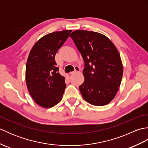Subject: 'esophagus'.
Masks as SVG:
<instances>
[{
    "label": "esophagus",
    "instance_id": "1",
    "mask_svg": "<svg viewBox=\"0 0 148 148\" xmlns=\"http://www.w3.org/2000/svg\"><path fill=\"white\" fill-rule=\"evenodd\" d=\"M79 71H80V68L78 67V66H76V67H75V71L73 72H71L70 74H73L74 73H76V72H79Z\"/></svg>",
    "mask_w": 148,
    "mask_h": 148
}]
</instances>
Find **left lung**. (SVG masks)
Masks as SVG:
<instances>
[{
    "label": "left lung",
    "mask_w": 148,
    "mask_h": 148,
    "mask_svg": "<svg viewBox=\"0 0 148 148\" xmlns=\"http://www.w3.org/2000/svg\"><path fill=\"white\" fill-rule=\"evenodd\" d=\"M70 37L84 62V81L79 86L83 98L93 106L108 104L118 92L123 72L117 48L106 36L92 31L76 30Z\"/></svg>",
    "instance_id": "1"
}]
</instances>
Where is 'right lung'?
<instances>
[{
  "label": "right lung",
  "mask_w": 148,
  "mask_h": 148,
  "mask_svg": "<svg viewBox=\"0 0 148 148\" xmlns=\"http://www.w3.org/2000/svg\"><path fill=\"white\" fill-rule=\"evenodd\" d=\"M71 30L53 32L43 36L30 50L26 65L28 90L36 103L49 108L60 102L66 87L55 57L69 37Z\"/></svg>",
  "instance_id": "add662e5"
}]
</instances>
